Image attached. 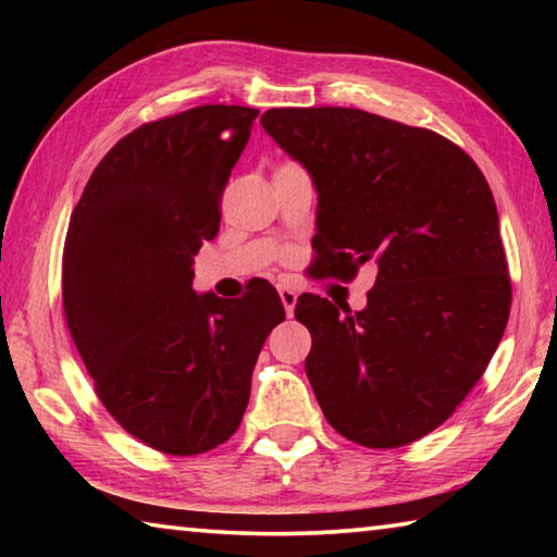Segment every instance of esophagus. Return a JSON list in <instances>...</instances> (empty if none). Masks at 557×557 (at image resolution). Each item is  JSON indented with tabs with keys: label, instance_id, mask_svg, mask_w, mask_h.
Segmentation results:
<instances>
[{
	"label": "esophagus",
	"instance_id": "34e87169",
	"mask_svg": "<svg viewBox=\"0 0 557 557\" xmlns=\"http://www.w3.org/2000/svg\"><path fill=\"white\" fill-rule=\"evenodd\" d=\"M277 292H280L282 307H285L287 317H292V314H295V307H297V289L289 287V285H280Z\"/></svg>",
	"mask_w": 557,
	"mask_h": 557
}]
</instances>
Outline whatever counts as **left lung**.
<instances>
[{"mask_svg": "<svg viewBox=\"0 0 557 557\" xmlns=\"http://www.w3.org/2000/svg\"><path fill=\"white\" fill-rule=\"evenodd\" d=\"M260 125L312 176L322 268L379 270L361 312L297 299L324 418L356 445H410L457 410L504 336L511 277L492 188L437 132L366 110L275 108Z\"/></svg>", "mask_w": 557, "mask_h": 557, "instance_id": "obj_1", "label": "left lung"}]
</instances>
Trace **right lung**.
I'll list each match as a JSON object with an SVG mask.
<instances>
[{"label": "right lung", "mask_w": 557, "mask_h": 557, "mask_svg": "<svg viewBox=\"0 0 557 557\" xmlns=\"http://www.w3.org/2000/svg\"><path fill=\"white\" fill-rule=\"evenodd\" d=\"M256 108L201 106L129 132L71 213L63 312L98 398L132 437L201 455L238 430L268 334L285 319L270 282L240 301L196 295L194 256Z\"/></svg>", "instance_id": "obj_1"}]
</instances>
